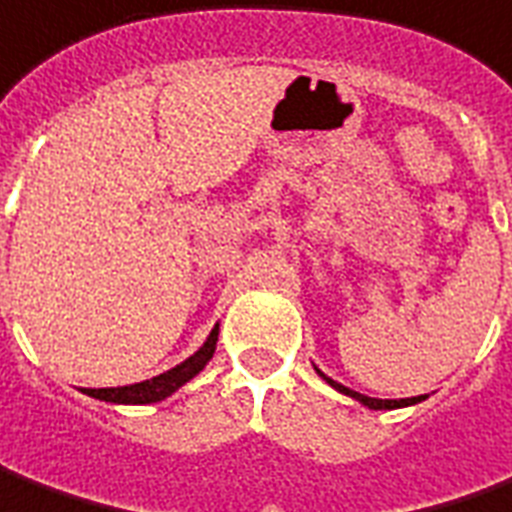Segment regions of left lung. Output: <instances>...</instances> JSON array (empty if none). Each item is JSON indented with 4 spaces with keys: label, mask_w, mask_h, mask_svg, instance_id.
<instances>
[{
    "label": "left lung",
    "mask_w": 512,
    "mask_h": 512,
    "mask_svg": "<svg viewBox=\"0 0 512 512\" xmlns=\"http://www.w3.org/2000/svg\"><path fill=\"white\" fill-rule=\"evenodd\" d=\"M317 370V368H315ZM317 376H323L326 382L334 387V390H340V393H345V396L357 398L359 404H365L368 410H398V407H410V404H418V401H424L426 396H415V398H370V396H362V393H357V390H351V387H345V384L334 382V379H329L323 370H317Z\"/></svg>",
    "instance_id": "left-lung-1"
}]
</instances>
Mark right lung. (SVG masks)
I'll use <instances>...</instances> for the list:
<instances>
[{
    "instance_id": "1",
    "label": "right lung",
    "mask_w": 512,
    "mask_h": 512,
    "mask_svg": "<svg viewBox=\"0 0 512 512\" xmlns=\"http://www.w3.org/2000/svg\"><path fill=\"white\" fill-rule=\"evenodd\" d=\"M217 334H220V326L211 329L206 343L200 345L192 357L183 359L181 365H175L161 376H153V379L139 384H125V387H100V390L83 387V393L91 398H100V401H111V404H155V401H164L209 365V359L214 357V348H217Z\"/></svg>"
}]
</instances>
